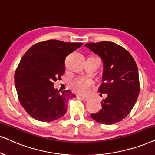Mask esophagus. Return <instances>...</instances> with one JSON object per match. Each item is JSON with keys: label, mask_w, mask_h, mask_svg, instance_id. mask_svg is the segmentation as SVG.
Segmentation results:
<instances>
[{"label": "esophagus", "mask_w": 155, "mask_h": 155, "mask_svg": "<svg viewBox=\"0 0 155 155\" xmlns=\"http://www.w3.org/2000/svg\"><path fill=\"white\" fill-rule=\"evenodd\" d=\"M78 98H81V99H83V101H89V100H90V98H89V97L82 96V95H78Z\"/></svg>", "instance_id": "1"}]
</instances>
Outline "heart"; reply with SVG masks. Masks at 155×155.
<instances>
[{"instance_id": "obj_1", "label": "heart", "mask_w": 155, "mask_h": 155, "mask_svg": "<svg viewBox=\"0 0 155 155\" xmlns=\"http://www.w3.org/2000/svg\"><path fill=\"white\" fill-rule=\"evenodd\" d=\"M93 86H94V82L87 78H78L74 79L72 83V88L77 93L83 95L88 93Z\"/></svg>"}]
</instances>
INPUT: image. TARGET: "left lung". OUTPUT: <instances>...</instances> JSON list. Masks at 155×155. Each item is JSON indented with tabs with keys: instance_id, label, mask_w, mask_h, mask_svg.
I'll use <instances>...</instances> for the list:
<instances>
[{
	"instance_id": "obj_1",
	"label": "left lung",
	"mask_w": 155,
	"mask_h": 155,
	"mask_svg": "<svg viewBox=\"0 0 155 155\" xmlns=\"http://www.w3.org/2000/svg\"><path fill=\"white\" fill-rule=\"evenodd\" d=\"M85 47L102 59L103 83L98 91L107 95L101 102V110L91 114V118L107 125L121 121L131 112L139 96L140 86L136 62L127 49L114 42L87 43Z\"/></svg>"
}]
</instances>
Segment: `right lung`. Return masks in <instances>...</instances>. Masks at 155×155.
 <instances>
[{"mask_svg": "<svg viewBox=\"0 0 155 155\" xmlns=\"http://www.w3.org/2000/svg\"><path fill=\"white\" fill-rule=\"evenodd\" d=\"M50 39L34 45L22 57L15 72V86L25 110L40 121L50 122L62 117L70 98L69 90L54 89V82L65 72L66 57L83 45Z\"/></svg>", "mask_w": 155, "mask_h": 155, "instance_id": "1", "label": "right lung"}]
</instances>
